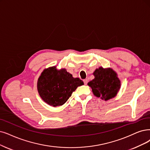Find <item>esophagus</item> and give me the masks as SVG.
Here are the masks:
<instances>
[{
	"label": "esophagus",
	"instance_id": "esophagus-1",
	"mask_svg": "<svg viewBox=\"0 0 150 150\" xmlns=\"http://www.w3.org/2000/svg\"><path fill=\"white\" fill-rule=\"evenodd\" d=\"M87 82H88V80L87 79H84V80H83V83H84L85 85L87 84Z\"/></svg>",
	"mask_w": 150,
	"mask_h": 150
}]
</instances>
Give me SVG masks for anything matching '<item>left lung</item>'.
Wrapping results in <instances>:
<instances>
[{
    "label": "left lung",
    "mask_w": 150,
    "mask_h": 150,
    "mask_svg": "<svg viewBox=\"0 0 150 150\" xmlns=\"http://www.w3.org/2000/svg\"><path fill=\"white\" fill-rule=\"evenodd\" d=\"M95 78L88 82L95 96L105 101L115 97L121 88L119 80L116 71L111 68L99 67L93 73Z\"/></svg>",
    "instance_id": "8db88e82"
}]
</instances>
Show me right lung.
<instances>
[{
    "mask_svg": "<svg viewBox=\"0 0 150 150\" xmlns=\"http://www.w3.org/2000/svg\"><path fill=\"white\" fill-rule=\"evenodd\" d=\"M83 82L73 77L67 69H57L56 66L45 69L38 78L37 87L42 100L50 106H62L67 102L77 87Z\"/></svg>",
    "mask_w": 150,
    "mask_h": 150,
    "instance_id": "1",
    "label": "right lung"
}]
</instances>
